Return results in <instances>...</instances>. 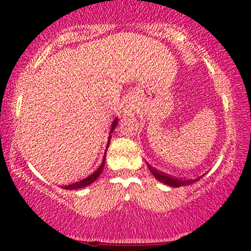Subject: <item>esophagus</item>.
Instances as JSON below:
<instances>
[{
	"label": "esophagus",
	"instance_id": "1",
	"mask_svg": "<svg viewBox=\"0 0 251 251\" xmlns=\"http://www.w3.org/2000/svg\"><path fill=\"white\" fill-rule=\"evenodd\" d=\"M125 111H126V113H127V114H132V113H133V108H132L131 106H126Z\"/></svg>",
	"mask_w": 251,
	"mask_h": 251
}]
</instances>
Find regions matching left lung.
I'll return each instance as SVG.
<instances>
[{"label":"left lung","mask_w":251,"mask_h":251,"mask_svg":"<svg viewBox=\"0 0 251 251\" xmlns=\"http://www.w3.org/2000/svg\"><path fill=\"white\" fill-rule=\"evenodd\" d=\"M148 168H149L150 171L152 172V175H153L158 180L162 181V183H164V184H166V185L174 186V188H179V186L190 185V184H194L201 178V177H198V178H196V179H181V178L172 177V176H169V175L164 174V172L158 171V170L152 168L150 164H148Z\"/></svg>","instance_id":"left-lung-1"}]
</instances>
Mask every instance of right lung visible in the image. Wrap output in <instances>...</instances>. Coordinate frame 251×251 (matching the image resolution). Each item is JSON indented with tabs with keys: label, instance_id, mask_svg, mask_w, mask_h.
Listing matches in <instances>:
<instances>
[{
	"label": "right lung",
	"instance_id": "add662e5",
	"mask_svg": "<svg viewBox=\"0 0 251 251\" xmlns=\"http://www.w3.org/2000/svg\"><path fill=\"white\" fill-rule=\"evenodd\" d=\"M117 123H118V119L114 120L113 124H112V129H111V133H112V132H113V129L116 128V126H117ZM109 140H111V135H109V139H108L107 146L109 145ZM105 159H106V153H105V155H103V159H102V163H101V165H100L99 168L97 169V171H94L93 174H92L91 176H88V177H87V178H85V179H82V180H80V181H76V183H74V184H71V185L63 186V189H66V190H77V189L85 188V186H87V185H89V184H92V183H93V181L96 180L97 178L99 177V176H100V174H101V172H102V168H103V165H105Z\"/></svg>",
	"mask_w": 251,
	"mask_h": 251
}]
</instances>
